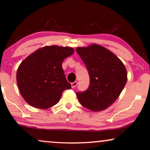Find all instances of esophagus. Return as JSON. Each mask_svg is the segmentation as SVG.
Masks as SVG:
<instances>
[{"mask_svg": "<svg viewBox=\"0 0 150 150\" xmlns=\"http://www.w3.org/2000/svg\"><path fill=\"white\" fill-rule=\"evenodd\" d=\"M77 85H78V82H77V81L74 82V83H72L71 84V87H72V88H75V87L77 86Z\"/></svg>", "mask_w": 150, "mask_h": 150, "instance_id": "34e87169", "label": "esophagus"}]
</instances>
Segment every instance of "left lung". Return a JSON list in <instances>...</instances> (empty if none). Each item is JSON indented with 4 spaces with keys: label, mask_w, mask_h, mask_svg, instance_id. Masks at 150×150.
<instances>
[{
    "label": "left lung",
    "mask_w": 150,
    "mask_h": 150,
    "mask_svg": "<svg viewBox=\"0 0 150 150\" xmlns=\"http://www.w3.org/2000/svg\"><path fill=\"white\" fill-rule=\"evenodd\" d=\"M76 51L85 64L90 80L87 90L76 92L80 103L93 111L106 109L126 85V67L113 53L99 45L77 48Z\"/></svg>",
    "instance_id": "1"
}]
</instances>
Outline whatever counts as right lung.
<instances>
[{
    "label": "right lung",
    "instance_id": "obj_1",
    "mask_svg": "<svg viewBox=\"0 0 150 150\" xmlns=\"http://www.w3.org/2000/svg\"><path fill=\"white\" fill-rule=\"evenodd\" d=\"M74 51L69 47L45 46L22 61L16 79L20 93L28 104L42 109L50 108L58 103L65 89H71L62 63Z\"/></svg>",
    "mask_w": 150,
    "mask_h": 150
}]
</instances>
